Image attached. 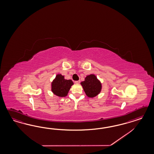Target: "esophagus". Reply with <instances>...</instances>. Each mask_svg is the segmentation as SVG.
Here are the masks:
<instances>
[{"label": "esophagus", "mask_w": 154, "mask_h": 154, "mask_svg": "<svg viewBox=\"0 0 154 154\" xmlns=\"http://www.w3.org/2000/svg\"><path fill=\"white\" fill-rule=\"evenodd\" d=\"M79 82H80V81H75V84H79Z\"/></svg>", "instance_id": "obj_1"}]
</instances>
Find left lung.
<instances>
[{
  "mask_svg": "<svg viewBox=\"0 0 154 154\" xmlns=\"http://www.w3.org/2000/svg\"><path fill=\"white\" fill-rule=\"evenodd\" d=\"M86 95L89 98H94L100 93L102 84L95 75H87L85 81L81 82Z\"/></svg>",
  "mask_w": 154,
  "mask_h": 154,
  "instance_id": "left-lung-1",
  "label": "left lung"
}]
</instances>
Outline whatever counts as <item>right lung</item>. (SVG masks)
Instances as JSON below:
<instances>
[{"label": "right lung", "mask_w": 154, "mask_h": 154, "mask_svg": "<svg viewBox=\"0 0 154 154\" xmlns=\"http://www.w3.org/2000/svg\"><path fill=\"white\" fill-rule=\"evenodd\" d=\"M73 84L71 79H65L64 75L58 74L51 82L52 92L59 97H64Z\"/></svg>", "instance_id": "right-lung-1"}]
</instances>
